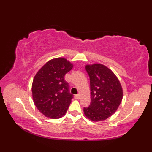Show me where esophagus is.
Wrapping results in <instances>:
<instances>
[{"instance_id": "esophagus-1", "label": "esophagus", "mask_w": 152, "mask_h": 152, "mask_svg": "<svg viewBox=\"0 0 152 152\" xmlns=\"http://www.w3.org/2000/svg\"><path fill=\"white\" fill-rule=\"evenodd\" d=\"M74 98H75L76 99H80V95H76L75 96H74Z\"/></svg>"}]
</instances>
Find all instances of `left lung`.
<instances>
[{"mask_svg": "<svg viewBox=\"0 0 152 152\" xmlns=\"http://www.w3.org/2000/svg\"><path fill=\"white\" fill-rule=\"evenodd\" d=\"M90 80L91 103L83 112L93 121L105 120L117 110L122 101L123 90L119 80L101 64L86 65Z\"/></svg>", "mask_w": 152, "mask_h": 152, "instance_id": "1", "label": "left lung"}]
</instances>
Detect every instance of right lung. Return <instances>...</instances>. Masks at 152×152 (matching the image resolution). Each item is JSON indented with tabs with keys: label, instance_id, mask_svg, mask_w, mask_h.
Segmentation results:
<instances>
[{
	"label": "right lung",
	"instance_id": "right-lung-1",
	"mask_svg": "<svg viewBox=\"0 0 152 152\" xmlns=\"http://www.w3.org/2000/svg\"><path fill=\"white\" fill-rule=\"evenodd\" d=\"M73 65L64 58L48 61L35 75L32 92L38 110L51 119H59L66 114L73 98L64 76Z\"/></svg>",
	"mask_w": 152,
	"mask_h": 152
}]
</instances>
